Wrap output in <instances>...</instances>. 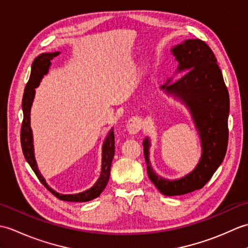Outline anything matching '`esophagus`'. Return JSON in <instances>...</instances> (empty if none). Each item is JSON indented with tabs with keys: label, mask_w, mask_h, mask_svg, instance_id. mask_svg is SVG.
Instances as JSON below:
<instances>
[{
	"label": "esophagus",
	"mask_w": 248,
	"mask_h": 248,
	"mask_svg": "<svg viewBox=\"0 0 248 248\" xmlns=\"http://www.w3.org/2000/svg\"><path fill=\"white\" fill-rule=\"evenodd\" d=\"M140 128H141V123H140V119H138V118H132V119H130V120L128 121V124H127V130H128L129 134H131V135L138 134V133L140 132Z\"/></svg>",
	"instance_id": "esophagus-1"
}]
</instances>
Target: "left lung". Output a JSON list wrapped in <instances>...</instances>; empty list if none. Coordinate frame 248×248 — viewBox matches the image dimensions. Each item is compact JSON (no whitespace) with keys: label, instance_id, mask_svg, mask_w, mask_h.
Here are the masks:
<instances>
[{"label":"left lung","instance_id":"1","mask_svg":"<svg viewBox=\"0 0 248 248\" xmlns=\"http://www.w3.org/2000/svg\"><path fill=\"white\" fill-rule=\"evenodd\" d=\"M170 52L178 62L176 75H186L175 83H171L173 78H168L161 89L187 108L199 136L202 155L191 172L166 179L151 166L149 138L144 140L143 146L151 182L165 196H177L202 188L222 164L228 145L229 93L217 61L204 41L184 40Z\"/></svg>","mask_w":248,"mask_h":248}]
</instances>
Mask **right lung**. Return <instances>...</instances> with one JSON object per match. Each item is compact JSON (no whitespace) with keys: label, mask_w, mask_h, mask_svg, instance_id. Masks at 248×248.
Returning <instances> with one entry per match:
<instances>
[{"label":"right lung","mask_w":248,"mask_h":248,"mask_svg":"<svg viewBox=\"0 0 248 248\" xmlns=\"http://www.w3.org/2000/svg\"><path fill=\"white\" fill-rule=\"evenodd\" d=\"M61 52H51V53H41L35 59L31 64V70L30 80L26 84L23 99H22V110H23V123L21 127V146H22V151L26 162L29 163L31 170H34L36 176L38 177L39 181L49 189V191L55 195L57 198L65 202H85L93 200L100 196L103 189L107 186L109 179L110 172V165L115 154V136H114V129L112 128L105 138L103 145H102V161H101V172L100 177L93 186L86 189V191L77 193V194H61L54 191L53 188L50 187L46 183V179L41 175L38 165L35 159L34 152V139H33V131L31 128V108L33 105V101L35 98L36 91L35 88L39 86L40 81L49 72L51 67V61L59 55Z\"/></svg>","instance_id":"right-lung-1"}]
</instances>
